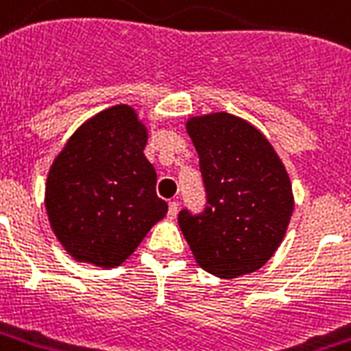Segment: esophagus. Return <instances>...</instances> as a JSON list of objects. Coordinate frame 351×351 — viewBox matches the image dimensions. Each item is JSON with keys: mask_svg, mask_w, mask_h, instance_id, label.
I'll return each mask as SVG.
<instances>
[{"mask_svg": "<svg viewBox=\"0 0 351 351\" xmlns=\"http://www.w3.org/2000/svg\"><path fill=\"white\" fill-rule=\"evenodd\" d=\"M176 213H178V202L176 200H171L169 202V219H175L176 217Z\"/></svg>", "mask_w": 351, "mask_h": 351, "instance_id": "34e87169", "label": "esophagus"}]
</instances>
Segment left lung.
<instances>
[{
    "instance_id": "1",
    "label": "left lung",
    "mask_w": 351,
    "mask_h": 351,
    "mask_svg": "<svg viewBox=\"0 0 351 351\" xmlns=\"http://www.w3.org/2000/svg\"><path fill=\"white\" fill-rule=\"evenodd\" d=\"M186 130L208 193L202 215H178L195 261L219 278L256 272L282 245L294 210L282 158L259 128L228 112L191 116Z\"/></svg>"
}]
</instances>
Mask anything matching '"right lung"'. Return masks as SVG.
I'll return each mask as SVG.
<instances>
[{
	"instance_id": "right-lung-1",
	"label": "right lung",
	"mask_w": 351,
	"mask_h": 351,
	"mask_svg": "<svg viewBox=\"0 0 351 351\" xmlns=\"http://www.w3.org/2000/svg\"><path fill=\"white\" fill-rule=\"evenodd\" d=\"M149 130L116 104L75 130L47 173L45 211L64 250L79 263L114 269L165 217L156 171L143 154Z\"/></svg>"
}]
</instances>
